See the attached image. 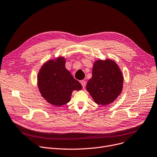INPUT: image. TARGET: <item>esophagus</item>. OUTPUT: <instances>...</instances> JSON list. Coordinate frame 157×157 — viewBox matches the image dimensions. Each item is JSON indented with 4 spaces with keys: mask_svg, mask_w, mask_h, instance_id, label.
<instances>
[{
    "mask_svg": "<svg viewBox=\"0 0 157 157\" xmlns=\"http://www.w3.org/2000/svg\"><path fill=\"white\" fill-rule=\"evenodd\" d=\"M80 82H81V85H82V88H84L85 87V86H86V81H85L84 80H82V81H80Z\"/></svg>",
    "mask_w": 157,
    "mask_h": 157,
    "instance_id": "esophagus-1",
    "label": "esophagus"
}]
</instances>
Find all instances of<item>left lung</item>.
Instances as JSON below:
<instances>
[{"mask_svg":"<svg viewBox=\"0 0 157 157\" xmlns=\"http://www.w3.org/2000/svg\"><path fill=\"white\" fill-rule=\"evenodd\" d=\"M123 76L118 65L112 59H98L92 69V77L87 82L86 90L94 103L106 106L112 103L123 90Z\"/></svg>","mask_w":157,"mask_h":157,"instance_id":"8db88e82","label":"left lung"}]
</instances>
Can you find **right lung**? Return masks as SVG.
Segmentation results:
<instances>
[{
	"instance_id": "1",
	"label": "right lung",
	"mask_w": 157,
	"mask_h": 157,
	"mask_svg": "<svg viewBox=\"0 0 157 157\" xmlns=\"http://www.w3.org/2000/svg\"><path fill=\"white\" fill-rule=\"evenodd\" d=\"M63 56L49 59L42 66L37 75V87L41 96L49 104L58 107L70 101L73 91L82 90L81 84L66 68Z\"/></svg>"
}]
</instances>
